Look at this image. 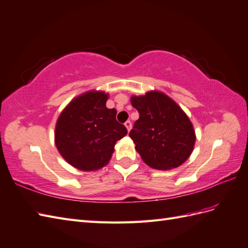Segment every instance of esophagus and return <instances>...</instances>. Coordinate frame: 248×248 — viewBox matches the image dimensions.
I'll return each mask as SVG.
<instances>
[{"mask_svg": "<svg viewBox=\"0 0 248 248\" xmlns=\"http://www.w3.org/2000/svg\"><path fill=\"white\" fill-rule=\"evenodd\" d=\"M125 126H126V128H127V130H130L131 129V126H132V124H131V121H129V120H128V121H126L125 122Z\"/></svg>", "mask_w": 248, "mask_h": 248, "instance_id": "34e87169", "label": "esophagus"}]
</instances>
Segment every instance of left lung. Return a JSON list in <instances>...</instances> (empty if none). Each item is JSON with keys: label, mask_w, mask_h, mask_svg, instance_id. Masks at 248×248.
Returning a JSON list of instances; mask_svg holds the SVG:
<instances>
[{"label": "left lung", "mask_w": 248, "mask_h": 248, "mask_svg": "<svg viewBox=\"0 0 248 248\" xmlns=\"http://www.w3.org/2000/svg\"><path fill=\"white\" fill-rule=\"evenodd\" d=\"M139 111L129 137L144 162L158 170L176 168L189 158L195 131L184 110L165 93L152 91L131 98Z\"/></svg>", "instance_id": "1"}]
</instances>
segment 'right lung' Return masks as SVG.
<instances>
[{
	"label": "right lung",
	"mask_w": 248,
	"mask_h": 248,
	"mask_svg": "<svg viewBox=\"0 0 248 248\" xmlns=\"http://www.w3.org/2000/svg\"><path fill=\"white\" fill-rule=\"evenodd\" d=\"M104 92H88L75 98L60 113L55 144L62 157L75 168L93 171L108 163L117 140L127 135L116 119L117 110L106 108Z\"/></svg>",
	"instance_id": "add662e5"
}]
</instances>
